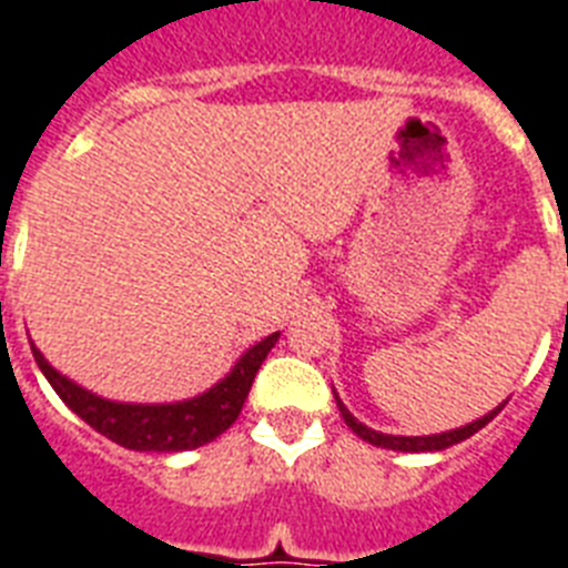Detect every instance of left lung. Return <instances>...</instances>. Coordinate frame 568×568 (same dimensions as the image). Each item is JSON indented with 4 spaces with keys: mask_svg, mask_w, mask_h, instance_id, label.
<instances>
[{
    "mask_svg": "<svg viewBox=\"0 0 568 568\" xmlns=\"http://www.w3.org/2000/svg\"><path fill=\"white\" fill-rule=\"evenodd\" d=\"M336 404H338V413H342V418H345V424L356 433V436H359V439L372 442V445H377V448L422 454V450H445V448H450V445H457V442L468 439V436H475L480 427H486V424L493 422L495 415L501 413L507 400H504L501 406H495L493 413H486L484 418H477V422L466 424V427H457V430H445V433H430V436H392V433L372 430V427H365L363 422H356L354 415H351V409H347V406L338 400V395H336Z\"/></svg>",
    "mask_w": 568,
    "mask_h": 568,
    "instance_id": "left-lung-1",
    "label": "left lung"
}]
</instances>
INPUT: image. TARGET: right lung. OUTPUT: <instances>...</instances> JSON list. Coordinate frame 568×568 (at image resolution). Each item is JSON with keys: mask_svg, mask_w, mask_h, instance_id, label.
I'll return each instance as SVG.
<instances>
[{"mask_svg": "<svg viewBox=\"0 0 568 568\" xmlns=\"http://www.w3.org/2000/svg\"><path fill=\"white\" fill-rule=\"evenodd\" d=\"M280 333H271L258 345L241 354V359L232 365V372L205 388L203 395L176 400V404H120L82 388L61 372H55L47 363V356L38 347H31L34 363L55 388L58 397L73 409L82 422H88L97 433L109 436L129 450H191L205 442L217 439L223 430H230L239 418L241 406L247 400V392L253 386L258 365L265 363L271 347L276 345Z\"/></svg>", "mask_w": 568, "mask_h": 568, "instance_id": "1", "label": "right lung"}]
</instances>
